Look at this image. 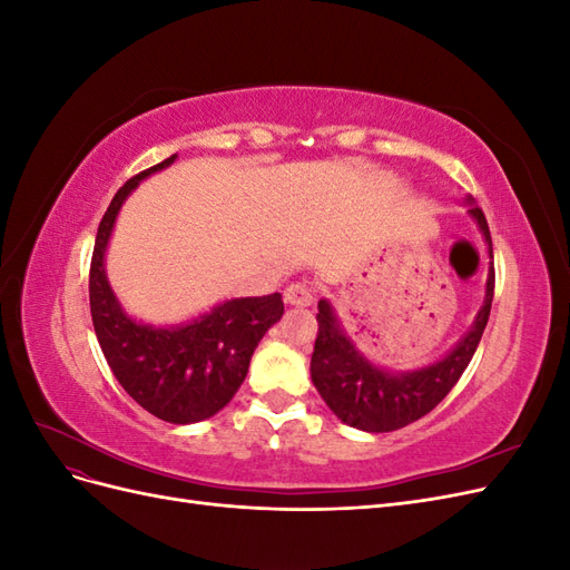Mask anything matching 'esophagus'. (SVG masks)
<instances>
[{
	"mask_svg": "<svg viewBox=\"0 0 570 570\" xmlns=\"http://www.w3.org/2000/svg\"><path fill=\"white\" fill-rule=\"evenodd\" d=\"M285 302L289 306H308L314 302V289L306 283H295L285 289Z\"/></svg>",
	"mask_w": 570,
	"mask_h": 570,
	"instance_id": "esophagus-1",
	"label": "esophagus"
}]
</instances>
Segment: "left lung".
<instances>
[{"label":"left lung","instance_id":"left-lung-1","mask_svg":"<svg viewBox=\"0 0 570 570\" xmlns=\"http://www.w3.org/2000/svg\"><path fill=\"white\" fill-rule=\"evenodd\" d=\"M469 204H473L471 197ZM469 214L478 223L492 256V237L485 214L478 206H471ZM492 297L494 268L490 266L485 302H482L471 331L435 364L406 373L375 366L373 361L361 354L350 335L344 333L331 302L321 299L316 314L318 335L312 354V381L323 402L331 406L342 423L366 430V433H392V430L423 419L450 394L465 366L471 364L490 318Z\"/></svg>","mask_w":570,"mask_h":570}]
</instances>
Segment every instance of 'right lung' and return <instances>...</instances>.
<instances>
[{
	"mask_svg": "<svg viewBox=\"0 0 570 570\" xmlns=\"http://www.w3.org/2000/svg\"><path fill=\"white\" fill-rule=\"evenodd\" d=\"M176 161L142 170L118 189L99 223L90 264V312L109 368L132 400L166 423H199L226 406L243 385L252 354L285 306L281 292L239 297L209 314L170 327L137 323L120 308L107 281L105 254L126 197L147 176Z\"/></svg>",
	"mask_w": 570,
	"mask_h": 570,
	"instance_id": "add662e5",
	"label": "right lung"
}]
</instances>
